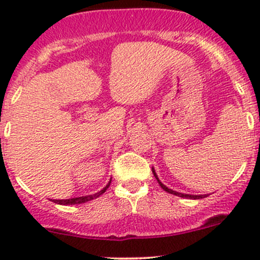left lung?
Listing matches in <instances>:
<instances>
[{
  "instance_id": "8db88e82",
  "label": "left lung",
  "mask_w": 260,
  "mask_h": 260,
  "mask_svg": "<svg viewBox=\"0 0 260 260\" xmlns=\"http://www.w3.org/2000/svg\"><path fill=\"white\" fill-rule=\"evenodd\" d=\"M152 172H153V175H154V177H156V180H157V182H158V185L161 186V187L164 188L165 191H167V192H169V193H174V195L180 196V198L193 199V200H198V199H204V198H206V196H208V195H190V193H181V192H177V191L171 190V188H169L166 185H164V183H162L161 181H159L158 176H157V174H156V171H154L153 167H152Z\"/></svg>"
}]
</instances>
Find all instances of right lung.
Returning <instances> with one entry per match:
<instances>
[{
	"instance_id": "1",
	"label": "right lung",
	"mask_w": 260,
	"mask_h": 260,
	"mask_svg": "<svg viewBox=\"0 0 260 260\" xmlns=\"http://www.w3.org/2000/svg\"><path fill=\"white\" fill-rule=\"evenodd\" d=\"M111 181L107 183V186L103 188V190H101L99 192H96V193H93V195L80 196V198H74V199H67V200H54V203L60 204V205H78V204H84V203H86V201H90V200H93V199H96V198H99L101 195H103V193L106 192L107 188L109 187V185H111Z\"/></svg>"
}]
</instances>
